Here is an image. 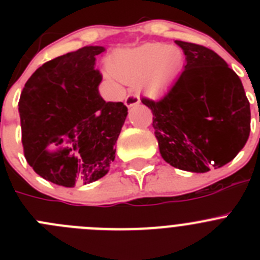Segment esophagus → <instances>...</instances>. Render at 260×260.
<instances>
[{
  "label": "esophagus",
  "mask_w": 260,
  "mask_h": 260,
  "mask_svg": "<svg viewBox=\"0 0 260 260\" xmlns=\"http://www.w3.org/2000/svg\"><path fill=\"white\" fill-rule=\"evenodd\" d=\"M139 103H141V99H139L138 95H135V93H130V95H127V98L125 99V105L127 108L135 107V105H138Z\"/></svg>",
  "instance_id": "1"
}]
</instances>
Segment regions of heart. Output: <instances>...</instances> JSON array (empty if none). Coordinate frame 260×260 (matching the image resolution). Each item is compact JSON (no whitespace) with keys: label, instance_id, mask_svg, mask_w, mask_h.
Returning a JSON list of instances; mask_svg holds the SVG:
<instances>
[{"label":"heart","instance_id":"b5f03b06","mask_svg":"<svg viewBox=\"0 0 260 260\" xmlns=\"http://www.w3.org/2000/svg\"><path fill=\"white\" fill-rule=\"evenodd\" d=\"M183 52L176 45L147 43L121 49L109 59L110 74L122 83L139 84L151 93H160L178 78L183 68Z\"/></svg>","mask_w":260,"mask_h":260}]
</instances>
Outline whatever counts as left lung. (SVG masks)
<instances>
[{
	"label": "left lung",
	"instance_id": "8db88e82",
	"mask_svg": "<svg viewBox=\"0 0 260 260\" xmlns=\"http://www.w3.org/2000/svg\"><path fill=\"white\" fill-rule=\"evenodd\" d=\"M185 70L160 102L143 99L152 110L160 155L168 164L192 173L224 167L250 134V103L228 63L203 45L176 40Z\"/></svg>",
	"mask_w": 260,
	"mask_h": 260
}]
</instances>
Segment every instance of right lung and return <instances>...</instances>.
<instances>
[{
  "instance_id": "obj_1",
  "label": "right lung",
  "mask_w": 260,
  "mask_h": 260,
  "mask_svg": "<svg viewBox=\"0 0 260 260\" xmlns=\"http://www.w3.org/2000/svg\"><path fill=\"white\" fill-rule=\"evenodd\" d=\"M105 50L87 45L45 62L22 91V143L34 171L59 186L95 182L109 171L127 108L107 103L99 93L102 75L96 56Z\"/></svg>"
}]
</instances>
